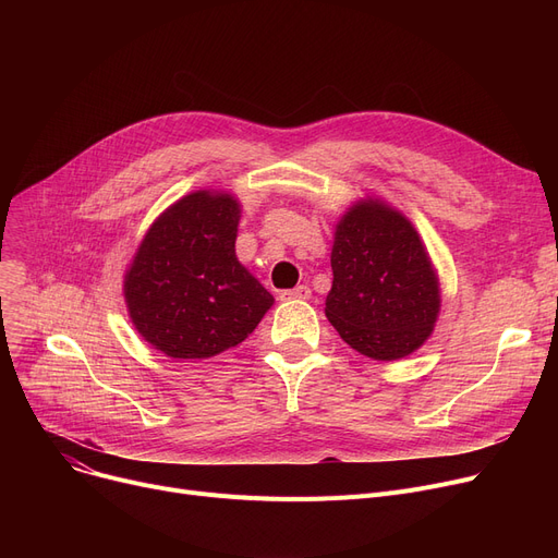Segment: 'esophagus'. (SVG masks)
<instances>
[{
	"label": "esophagus",
	"mask_w": 558,
	"mask_h": 558,
	"mask_svg": "<svg viewBox=\"0 0 558 558\" xmlns=\"http://www.w3.org/2000/svg\"><path fill=\"white\" fill-rule=\"evenodd\" d=\"M312 296V289L307 284H299L294 289H284L280 299L282 301H307Z\"/></svg>",
	"instance_id": "obj_1"
}]
</instances>
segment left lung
I'll use <instances>...</instances> for the list:
<instances>
[{"label": "left lung", "mask_w": 558, "mask_h": 558, "mask_svg": "<svg viewBox=\"0 0 558 558\" xmlns=\"http://www.w3.org/2000/svg\"><path fill=\"white\" fill-rule=\"evenodd\" d=\"M326 316L373 360H400L429 337L438 284L414 226L387 205L357 203L337 226Z\"/></svg>", "instance_id": "obj_1"}]
</instances>
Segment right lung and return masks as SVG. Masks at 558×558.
Instances as JSON below:
<instances>
[{
	"label": "right lung",
	"mask_w": 558,
	"mask_h": 558,
	"mask_svg": "<svg viewBox=\"0 0 558 558\" xmlns=\"http://www.w3.org/2000/svg\"><path fill=\"white\" fill-rule=\"evenodd\" d=\"M240 205L194 192L149 228L124 282L137 332L173 360H205L242 343L274 305L234 255Z\"/></svg>",
	"instance_id": "right-lung-1"
}]
</instances>
